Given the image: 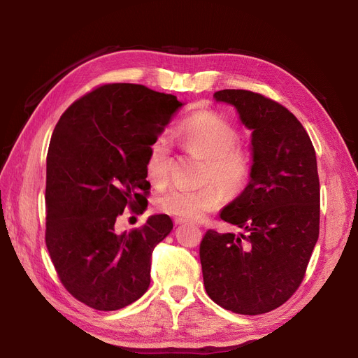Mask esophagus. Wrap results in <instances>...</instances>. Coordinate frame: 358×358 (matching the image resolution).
Instances as JSON below:
<instances>
[{
  "label": "esophagus",
  "instance_id": "1",
  "mask_svg": "<svg viewBox=\"0 0 358 358\" xmlns=\"http://www.w3.org/2000/svg\"><path fill=\"white\" fill-rule=\"evenodd\" d=\"M175 224H176V225H183V224H187V222H185V221H182V220H179V218H176V220H175Z\"/></svg>",
  "mask_w": 358,
  "mask_h": 358
}]
</instances>
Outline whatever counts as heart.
I'll use <instances>...</instances> for the list:
<instances>
[{"mask_svg":"<svg viewBox=\"0 0 358 358\" xmlns=\"http://www.w3.org/2000/svg\"><path fill=\"white\" fill-rule=\"evenodd\" d=\"M179 143L188 152L206 158L203 180H215L229 194H239L251 178L252 158L239 143L237 128L218 112H197L180 121L175 129ZM171 150L167 136L159 134L148 146L146 178L154 187H164L170 178ZM221 189L209 183L197 189L171 188L157 199V208L182 221L197 222L220 208Z\"/></svg>","mask_w":358,"mask_h":358,"instance_id":"b5f03b06","label":"heart"}]
</instances>
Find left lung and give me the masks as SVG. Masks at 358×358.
Instances as JSON below:
<instances>
[{
    "label": "left lung",
    "mask_w": 358,
    "mask_h": 358,
    "mask_svg": "<svg viewBox=\"0 0 358 358\" xmlns=\"http://www.w3.org/2000/svg\"><path fill=\"white\" fill-rule=\"evenodd\" d=\"M213 99L231 104L252 131V169L220 213L241 233L208 230L200 243L204 288L227 310L259 315L294 294L318 241L315 149L299 119L262 94L222 90Z\"/></svg>",
    "instance_id": "obj_1"
}]
</instances>
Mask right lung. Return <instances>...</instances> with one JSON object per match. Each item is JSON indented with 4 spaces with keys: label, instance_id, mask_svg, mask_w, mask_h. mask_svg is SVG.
Instances as JSON below:
<instances>
[{
    "label": "right lung",
    "instance_id": "1",
    "mask_svg": "<svg viewBox=\"0 0 358 358\" xmlns=\"http://www.w3.org/2000/svg\"><path fill=\"white\" fill-rule=\"evenodd\" d=\"M183 104L143 85L110 83L74 101L46 159V246L62 285L96 310H117L150 284L154 248L173 230L169 215L117 234L125 208L142 213L150 183L148 146Z\"/></svg>",
    "mask_w": 358,
    "mask_h": 358
}]
</instances>
